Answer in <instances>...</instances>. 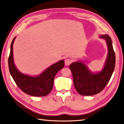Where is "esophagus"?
I'll list each match as a JSON object with an SVG mask.
<instances>
[{
  "label": "esophagus",
  "instance_id": "1",
  "mask_svg": "<svg viewBox=\"0 0 124 124\" xmlns=\"http://www.w3.org/2000/svg\"><path fill=\"white\" fill-rule=\"evenodd\" d=\"M72 62V60L69 59V58H68L65 60V64L66 65H69L71 64V63Z\"/></svg>",
  "mask_w": 124,
  "mask_h": 124
}]
</instances>
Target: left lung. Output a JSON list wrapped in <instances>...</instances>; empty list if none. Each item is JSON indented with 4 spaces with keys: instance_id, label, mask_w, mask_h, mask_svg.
I'll list each match as a JSON object with an SVG mask.
<instances>
[{
    "instance_id": "1",
    "label": "left lung",
    "mask_w": 124,
    "mask_h": 124,
    "mask_svg": "<svg viewBox=\"0 0 124 124\" xmlns=\"http://www.w3.org/2000/svg\"><path fill=\"white\" fill-rule=\"evenodd\" d=\"M104 39L108 48V54L104 65L100 71L92 72L82 61L72 62L69 68L72 72L75 88L81 95H94L101 92L108 83L114 71L116 57L110 37L99 35Z\"/></svg>"
}]
</instances>
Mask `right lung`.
Listing matches in <instances>:
<instances>
[{"instance_id": "right-lung-1", "label": "right lung", "mask_w": 124, "mask_h": 124, "mask_svg": "<svg viewBox=\"0 0 124 124\" xmlns=\"http://www.w3.org/2000/svg\"><path fill=\"white\" fill-rule=\"evenodd\" d=\"M15 38L16 37L11 43L8 58L9 70L13 79L18 87L27 94L38 97L47 95L53 87L55 75L64 66V60L53 64L38 75L30 76L23 73L17 69L14 61L13 44Z\"/></svg>"}]
</instances>
